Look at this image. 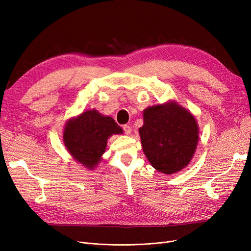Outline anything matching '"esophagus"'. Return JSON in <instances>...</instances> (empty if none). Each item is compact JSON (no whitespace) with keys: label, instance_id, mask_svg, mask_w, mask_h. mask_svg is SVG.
<instances>
[{"label":"esophagus","instance_id":"34e87169","mask_svg":"<svg viewBox=\"0 0 251 251\" xmlns=\"http://www.w3.org/2000/svg\"><path fill=\"white\" fill-rule=\"evenodd\" d=\"M123 131H124V133L125 134H130V132H131V127L129 126V125H123Z\"/></svg>","mask_w":251,"mask_h":251}]
</instances>
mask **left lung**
Returning <instances> with one entry per match:
<instances>
[{
    "mask_svg": "<svg viewBox=\"0 0 251 251\" xmlns=\"http://www.w3.org/2000/svg\"><path fill=\"white\" fill-rule=\"evenodd\" d=\"M143 118L139 135L151 166L164 174H173L185 168L199 140L194 117L176 102H169L148 108Z\"/></svg>",
    "mask_w": 251,
    "mask_h": 251,
    "instance_id": "left-lung-1",
    "label": "left lung"
}]
</instances>
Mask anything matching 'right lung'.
<instances>
[{
    "instance_id": "add662e5",
    "label": "right lung",
    "mask_w": 251,
    "mask_h": 251,
    "mask_svg": "<svg viewBox=\"0 0 251 251\" xmlns=\"http://www.w3.org/2000/svg\"><path fill=\"white\" fill-rule=\"evenodd\" d=\"M122 132L113 118L96 110L86 111L66 124L64 142L74 159L91 170L104 152L108 137Z\"/></svg>"
}]
</instances>
